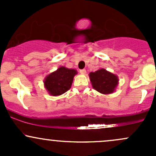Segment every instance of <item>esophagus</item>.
Returning a JSON list of instances; mask_svg holds the SVG:
<instances>
[{
    "label": "esophagus",
    "instance_id": "1",
    "mask_svg": "<svg viewBox=\"0 0 156 156\" xmlns=\"http://www.w3.org/2000/svg\"><path fill=\"white\" fill-rule=\"evenodd\" d=\"M86 70L85 69H81V70H80V73L81 74V75H85L86 74Z\"/></svg>",
    "mask_w": 156,
    "mask_h": 156
}]
</instances>
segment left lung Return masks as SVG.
I'll list each match as a JSON object with an SVG mask.
<instances>
[{
  "mask_svg": "<svg viewBox=\"0 0 156 156\" xmlns=\"http://www.w3.org/2000/svg\"><path fill=\"white\" fill-rule=\"evenodd\" d=\"M89 78L93 88L102 94L114 93L119 81L117 75L103 68L90 72Z\"/></svg>",
  "mask_w": 156,
  "mask_h": 156,
  "instance_id": "1",
  "label": "left lung"
}]
</instances>
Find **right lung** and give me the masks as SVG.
<instances>
[{
	"label": "right lung",
	"instance_id": "obj_1",
	"mask_svg": "<svg viewBox=\"0 0 156 156\" xmlns=\"http://www.w3.org/2000/svg\"><path fill=\"white\" fill-rule=\"evenodd\" d=\"M77 74L75 69L60 66L45 77L44 86L50 96H60L70 89L74 77Z\"/></svg>",
	"mask_w": 156,
	"mask_h": 156
}]
</instances>
